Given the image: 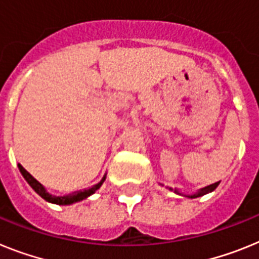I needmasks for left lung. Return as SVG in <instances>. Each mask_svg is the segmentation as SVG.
I'll use <instances>...</instances> for the list:
<instances>
[{
  "mask_svg": "<svg viewBox=\"0 0 259 259\" xmlns=\"http://www.w3.org/2000/svg\"><path fill=\"white\" fill-rule=\"evenodd\" d=\"M220 183H215V184H211V185H208V186H204V188H202V189H199V190H198L197 193H195V194H192V195H185V197H189V198H198V197H202V195H204V194H207V193H211V192H213V190H215V189L218 188V185H219ZM175 193H177V194H181L183 195V193H180L179 190H175Z\"/></svg>",
  "mask_w": 259,
  "mask_h": 259,
  "instance_id": "8db88e82",
  "label": "left lung"
}]
</instances>
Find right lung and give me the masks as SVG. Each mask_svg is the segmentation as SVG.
<instances>
[{
    "label": "right lung",
    "mask_w": 259,
    "mask_h": 259,
    "mask_svg": "<svg viewBox=\"0 0 259 259\" xmlns=\"http://www.w3.org/2000/svg\"><path fill=\"white\" fill-rule=\"evenodd\" d=\"M18 168H19V170H21L22 176L24 177V180L28 183V185H30L31 188H32L33 190H35V192L42 198V199H46L47 202H51V203H56V204H71V203H75V202L83 201V199H86V198L90 197L91 194H94V193H95L96 190L103 185V183H104V180H105V176H104L100 183L94 185L92 188L84 189V190H79V192H74L71 193V194L64 195V197H56V195L49 194V193L46 190V188H44V186H42L37 180L33 179L30 173L27 172V170L22 167L21 164H18Z\"/></svg>",
    "instance_id": "1"
}]
</instances>
